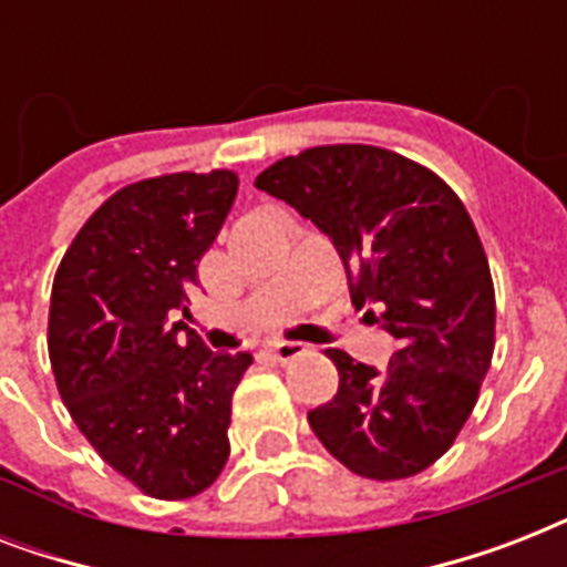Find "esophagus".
Wrapping results in <instances>:
<instances>
[{"label": "esophagus", "instance_id": "34e87169", "mask_svg": "<svg viewBox=\"0 0 567 567\" xmlns=\"http://www.w3.org/2000/svg\"><path fill=\"white\" fill-rule=\"evenodd\" d=\"M270 353L279 359V362H293V359H300V355H306V344H300V341H274L270 344Z\"/></svg>", "mask_w": 567, "mask_h": 567}]
</instances>
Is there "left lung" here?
Listing matches in <instances>:
<instances>
[{"instance_id": "1", "label": "left lung", "mask_w": 567, "mask_h": 567, "mask_svg": "<svg viewBox=\"0 0 567 567\" xmlns=\"http://www.w3.org/2000/svg\"><path fill=\"white\" fill-rule=\"evenodd\" d=\"M256 188L327 231L353 306L379 309L396 338L385 371L327 350L341 382L311 430L364 480L421 474L453 447L492 368L494 282L471 214L430 167L371 144L302 150Z\"/></svg>"}]
</instances>
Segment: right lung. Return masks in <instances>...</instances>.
I'll list each match as a JSON object with an SVG mask.
<instances>
[{
  "label": "right lung",
  "instance_id": "1",
  "mask_svg": "<svg viewBox=\"0 0 567 567\" xmlns=\"http://www.w3.org/2000/svg\"><path fill=\"white\" fill-rule=\"evenodd\" d=\"M235 196L231 171L126 185L87 217L52 282L58 394L91 447L155 501L205 492L229 458L231 394L252 355L212 353L167 315L188 311Z\"/></svg>",
  "mask_w": 567,
  "mask_h": 567
}]
</instances>
